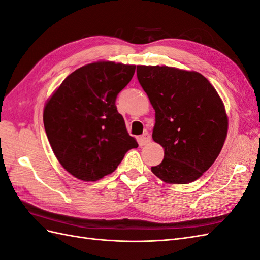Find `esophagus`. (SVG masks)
I'll use <instances>...</instances> for the list:
<instances>
[{
    "label": "esophagus",
    "instance_id": "obj_1",
    "mask_svg": "<svg viewBox=\"0 0 260 260\" xmlns=\"http://www.w3.org/2000/svg\"><path fill=\"white\" fill-rule=\"evenodd\" d=\"M149 142H151V135H149V133H147V132L143 133V135L141 136L140 139H139V144H140V146L146 145V144H148Z\"/></svg>",
    "mask_w": 260,
    "mask_h": 260
}]
</instances>
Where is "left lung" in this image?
I'll list each match as a JSON object with an SVG mask.
<instances>
[{
    "instance_id": "obj_1",
    "label": "left lung",
    "mask_w": 260,
    "mask_h": 260,
    "mask_svg": "<svg viewBox=\"0 0 260 260\" xmlns=\"http://www.w3.org/2000/svg\"><path fill=\"white\" fill-rule=\"evenodd\" d=\"M137 76L155 109L153 140L164 148V159L152 172L168 184L198 180L217 159L228 135L221 98L194 70L139 65Z\"/></svg>"
}]
</instances>
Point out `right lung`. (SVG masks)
Returning a JSON list of instances; mask_svg holds the SVG:
<instances>
[{
  "mask_svg": "<svg viewBox=\"0 0 260 260\" xmlns=\"http://www.w3.org/2000/svg\"><path fill=\"white\" fill-rule=\"evenodd\" d=\"M135 72L136 65L94 61L67 76L46 101V136L59 164L75 178L98 181L138 147L115 105Z\"/></svg>",
  "mask_w": 260,
  "mask_h": 260,
  "instance_id": "add662e5",
  "label": "right lung"
}]
</instances>
